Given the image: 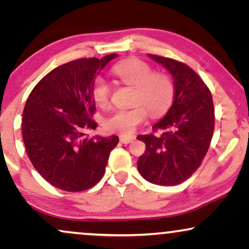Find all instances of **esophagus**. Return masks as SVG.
<instances>
[{
	"label": "esophagus",
	"mask_w": 249,
	"mask_h": 249,
	"mask_svg": "<svg viewBox=\"0 0 249 249\" xmlns=\"http://www.w3.org/2000/svg\"><path fill=\"white\" fill-rule=\"evenodd\" d=\"M135 136H120V142L122 144H129L132 141H135Z\"/></svg>",
	"instance_id": "obj_1"
}]
</instances>
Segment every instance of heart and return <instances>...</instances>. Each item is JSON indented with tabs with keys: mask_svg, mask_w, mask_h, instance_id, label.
<instances>
[{
	"mask_svg": "<svg viewBox=\"0 0 249 249\" xmlns=\"http://www.w3.org/2000/svg\"><path fill=\"white\" fill-rule=\"evenodd\" d=\"M113 73L124 84L135 87L130 108H117L105 118L104 128L108 132L131 135L147 117H160L171 107L175 97V86L171 78L161 72H153L149 64L138 59H129L118 63ZM97 107H107L110 102V85L103 77H97L91 89Z\"/></svg>",
	"mask_w": 249,
	"mask_h": 249,
	"instance_id": "b5f03b06",
	"label": "heart"
}]
</instances>
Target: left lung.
I'll return each instance as SVG.
<instances>
[{
	"mask_svg": "<svg viewBox=\"0 0 249 249\" xmlns=\"http://www.w3.org/2000/svg\"><path fill=\"white\" fill-rule=\"evenodd\" d=\"M171 73L173 104L164 118L153 125L158 135H141L146 145L137 168L142 178L161 186L179 185L199 168L214 131V105L211 91L187 64L148 54Z\"/></svg>",
	"mask_w": 249,
	"mask_h": 249,
	"instance_id": "1",
	"label": "left lung"
}]
</instances>
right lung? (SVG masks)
Returning <instances> with one entry per match:
<instances>
[{"label":"right lung","instance_id":"add662e5","mask_svg":"<svg viewBox=\"0 0 249 249\" xmlns=\"http://www.w3.org/2000/svg\"><path fill=\"white\" fill-rule=\"evenodd\" d=\"M78 59L55 68L30 93L22 113V138L37 172L66 192H83L103 177L118 136L89 137L96 129L91 95L95 78L117 57Z\"/></svg>","mask_w":249,"mask_h":249}]
</instances>
